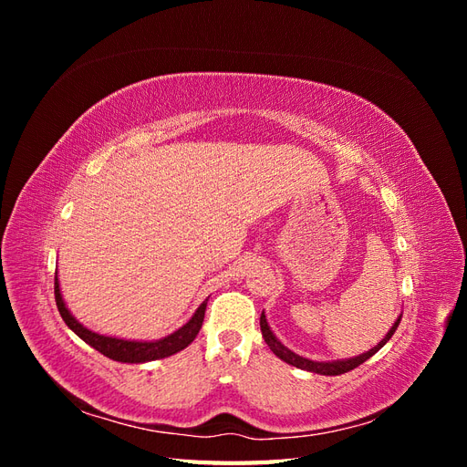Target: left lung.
I'll return each mask as SVG.
<instances>
[{
    "instance_id": "1",
    "label": "left lung",
    "mask_w": 467,
    "mask_h": 467,
    "mask_svg": "<svg viewBox=\"0 0 467 467\" xmlns=\"http://www.w3.org/2000/svg\"><path fill=\"white\" fill-rule=\"evenodd\" d=\"M400 321H401V316H400L398 319H395V323L391 325V329L388 331V335H386L384 338H381V341H379L374 348L362 352V355H358V357L343 358V360H331V362H329V360H327V362L309 360V358H304V357H300V355H296V352H292L290 348H286L285 345H282V343L278 341L276 335L271 331V327H268V321H266L265 312L261 314V333H263V338H265V343L268 345V348H271V350L275 352V355H276L280 360H285L286 364H292V366H296V368L314 372V374H321V376H338V374H345V372L355 370L357 366H360L362 362H366L370 357H374L376 352L389 341L391 335L395 333V329H398Z\"/></svg>"
}]
</instances>
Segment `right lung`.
I'll return each instance as SVG.
<instances>
[{
  "instance_id": "right-lung-1",
  "label": "right lung",
  "mask_w": 467,
  "mask_h": 467,
  "mask_svg": "<svg viewBox=\"0 0 467 467\" xmlns=\"http://www.w3.org/2000/svg\"><path fill=\"white\" fill-rule=\"evenodd\" d=\"M54 296H56V306H58V312L69 329H72L79 338H83V341H86L89 347H93L95 350L101 352V355H105L107 358H112L117 362H129V364H142V362H150V360H160V358L175 355V352H179L182 348H187L202 327L206 302H208V300H204L199 306V309L194 312V316L171 335L158 338V341H129V338L99 335L88 327H83V325L72 314H69V309L66 307V302H64L62 292H60L58 273H56V276H54Z\"/></svg>"
}]
</instances>
